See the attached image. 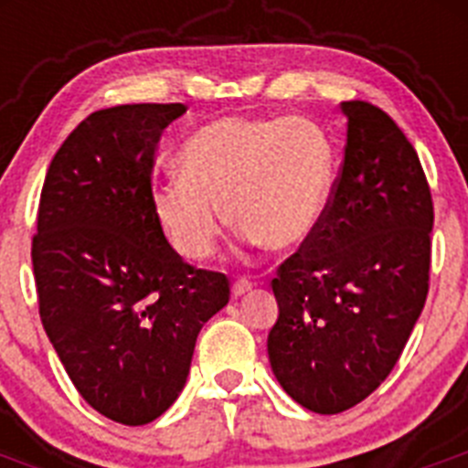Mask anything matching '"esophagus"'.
I'll return each instance as SVG.
<instances>
[{
    "label": "esophagus",
    "mask_w": 468,
    "mask_h": 468,
    "mask_svg": "<svg viewBox=\"0 0 468 468\" xmlns=\"http://www.w3.org/2000/svg\"><path fill=\"white\" fill-rule=\"evenodd\" d=\"M253 291V281H248V279H237L234 281V285H231V295L234 297H241V295H246V292H250Z\"/></svg>",
    "instance_id": "1"
}]
</instances>
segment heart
<instances>
[{"mask_svg":"<svg viewBox=\"0 0 468 468\" xmlns=\"http://www.w3.org/2000/svg\"><path fill=\"white\" fill-rule=\"evenodd\" d=\"M333 143L304 117H222L194 131L154 213L180 255L204 260L229 220L271 250L312 237L333 185Z\"/></svg>","mask_w":468,"mask_h":468,"instance_id":"b5f03b06","label":"heart"}]
</instances>
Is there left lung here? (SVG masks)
I'll use <instances>...</instances> for the list:
<instances>
[{"label": "left lung", "instance_id": "1", "mask_svg": "<svg viewBox=\"0 0 468 468\" xmlns=\"http://www.w3.org/2000/svg\"><path fill=\"white\" fill-rule=\"evenodd\" d=\"M345 159L316 229L279 264L267 337L292 400L337 415L394 370L429 292L433 201L415 147L387 112L342 102Z\"/></svg>", "mask_w": 468, "mask_h": 468}]
</instances>
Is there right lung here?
<instances>
[{"mask_svg":"<svg viewBox=\"0 0 468 468\" xmlns=\"http://www.w3.org/2000/svg\"><path fill=\"white\" fill-rule=\"evenodd\" d=\"M185 112L183 102L93 112L41 187L32 237L41 324L81 399L126 427L171 408L198 330L229 302V279L185 262L154 213L156 147Z\"/></svg>","mask_w":468,"mask_h":468,"instance_id":"1","label":"right lung"}]
</instances>
